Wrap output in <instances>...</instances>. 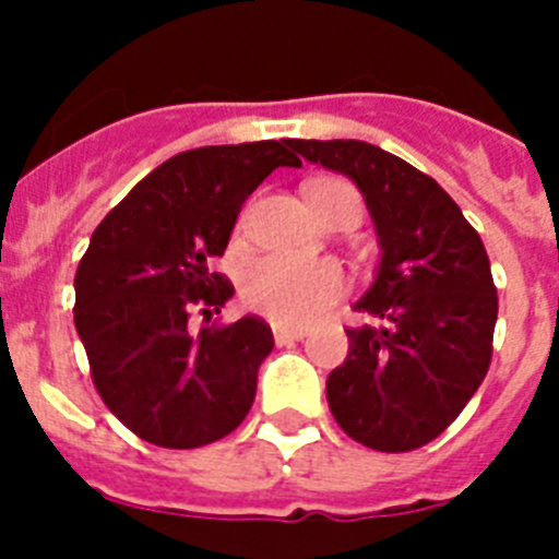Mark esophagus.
Returning a JSON list of instances; mask_svg holds the SVG:
<instances>
[{
	"mask_svg": "<svg viewBox=\"0 0 559 559\" xmlns=\"http://www.w3.org/2000/svg\"><path fill=\"white\" fill-rule=\"evenodd\" d=\"M305 335H308V330L302 328H280V324L274 328V341L280 344V347H285V344H290V341L305 338Z\"/></svg>",
	"mask_w": 559,
	"mask_h": 559,
	"instance_id": "obj_1",
	"label": "esophagus"
}]
</instances>
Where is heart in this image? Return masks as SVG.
Wrapping results in <instances>:
<instances>
[{
  "mask_svg": "<svg viewBox=\"0 0 559 559\" xmlns=\"http://www.w3.org/2000/svg\"><path fill=\"white\" fill-rule=\"evenodd\" d=\"M310 204L322 221H330L341 206L360 212L358 192L344 181H316L308 190ZM347 288V276L333 260H294L265 257L243 276V299L251 310L280 328H299L313 322Z\"/></svg>",
  "mask_w": 559,
  "mask_h": 559,
  "instance_id": "heart-1",
  "label": "heart"
}]
</instances>
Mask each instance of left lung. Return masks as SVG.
<instances>
[{
	"instance_id": "1",
	"label": "left lung",
	"mask_w": 559,
	"mask_h": 559,
	"mask_svg": "<svg viewBox=\"0 0 559 559\" xmlns=\"http://www.w3.org/2000/svg\"><path fill=\"white\" fill-rule=\"evenodd\" d=\"M364 195L380 260L353 305L378 324L347 330L349 353L328 378L344 433L383 453L428 445L481 386L498 294L481 237L431 176L360 140H290Z\"/></svg>"
}]
</instances>
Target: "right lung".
Instances as JSON below:
<instances>
[{
  "mask_svg": "<svg viewBox=\"0 0 559 559\" xmlns=\"http://www.w3.org/2000/svg\"><path fill=\"white\" fill-rule=\"evenodd\" d=\"M290 140L206 145L151 170L97 226L75 274V328L108 412L151 445L201 448L249 414L271 328L221 313L235 288L212 271L237 212L276 167H302Z\"/></svg>",
  "mask_w": 559,
  "mask_h": 559,
  "instance_id": "right-lung-1",
  "label": "right lung"
}]
</instances>
